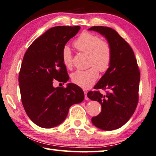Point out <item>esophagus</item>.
<instances>
[{
    "label": "esophagus",
    "mask_w": 156,
    "mask_h": 156,
    "mask_svg": "<svg viewBox=\"0 0 156 156\" xmlns=\"http://www.w3.org/2000/svg\"><path fill=\"white\" fill-rule=\"evenodd\" d=\"M84 94H85V99H86V100H88V96H87V91L84 90Z\"/></svg>",
    "instance_id": "1"
}]
</instances>
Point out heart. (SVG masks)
<instances>
[{
	"instance_id": "1",
	"label": "heart",
	"mask_w": 156,
	"mask_h": 156,
	"mask_svg": "<svg viewBox=\"0 0 156 156\" xmlns=\"http://www.w3.org/2000/svg\"><path fill=\"white\" fill-rule=\"evenodd\" d=\"M76 50L88 55L90 68L76 70L71 75L73 83L83 88H88L93 85L99 75V70L104 73L109 69L113 59V50L110 43L102 40L99 35L90 32H83L74 41ZM62 62L66 68L73 67V55L68 46L61 52Z\"/></svg>"
}]
</instances>
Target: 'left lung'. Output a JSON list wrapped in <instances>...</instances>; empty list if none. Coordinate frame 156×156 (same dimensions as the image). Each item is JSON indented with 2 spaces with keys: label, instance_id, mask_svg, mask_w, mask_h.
<instances>
[{
  "label": "left lung",
  "instance_id": "obj_1",
  "mask_svg": "<svg viewBox=\"0 0 156 156\" xmlns=\"http://www.w3.org/2000/svg\"><path fill=\"white\" fill-rule=\"evenodd\" d=\"M106 37L113 50L111 65L87 96L101 104V111L91 121L98 128L112 131L120 128L134 113L138 103L140 73L134 52L129 44L111 27L93 26ZM100 90L106 92L101 94Z\"/></svg>",
  "mask_w": 156,
  "mask_h": 156
}]
</instances>
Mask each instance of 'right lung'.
<instances>
[{"label": "right lung", "mask_w": 156, "mask_h": 156, "mask_svg": "<svg viewBox=\"0 0 156 156\" xmlns=\"http://www.w3.org/2000/svg\"><path fill=\"white\" fill-rule=\"evenodd\" d=\"M80 28H50L30 45L23 58L19 76L22 104L30 119L42 128L62 123L70 107L84 99L82 89L75 84L68 83L66 88L52 86L53 80L66 83L69 80L61 52Z\"/></svg>", "instance_id": "add662e5"}]
</instances>
